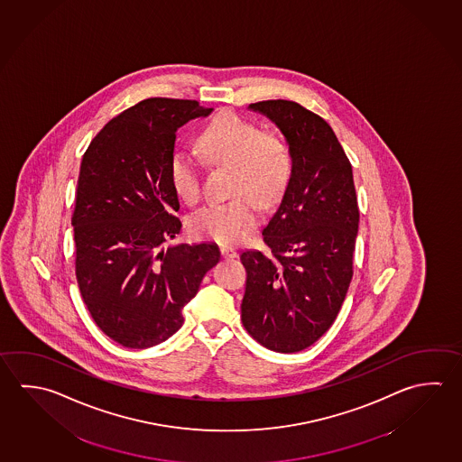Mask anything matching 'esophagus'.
Wrapping results in <instances>:
<instances>
[{
	"label": "esophagus",
	"mask_w": 462,
	"mask_h": 462,
	"mask_svg": "<svg viewBox=\"0 0 462 462\" xmlns=\"http://www.w3.org/2000/svg\"><path fill=\"white\" fill-rule=\"evenodd\" d=\"M221 255L225 257V259H235V257H237V252L233 249V247H227V245H223L221 249Z\"/></svg>",
	"instance_id": "34e87169"
}]
</instances>
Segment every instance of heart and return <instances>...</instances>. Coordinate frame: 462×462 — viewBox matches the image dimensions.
I'll return each mask as SVG.
<instances>
[{"mask_svg": "<svg viewBox=\"0 0 462 462\" xmlns=\"http://www.w3.org/2000/svg\"><path fill=\"white\" fill-rule=\"evenodd\" d=\"M197 148L203 160L233 169L231 193L225 203H208L190 219L193 233L221 244L243 241L259 221V208L275 205L291 177V152L280 136L235 112H219L203 126ZM174 192L185 203L200 199V169L189 152H177L169 162Z\"/></svg>", "mask_w": 462, "mask_h": 462, "instance_id": "obj_1", "label": "heart"}]
</instances>
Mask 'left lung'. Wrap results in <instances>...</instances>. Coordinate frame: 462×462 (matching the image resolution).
I'll list each match as a JSON object with an SVG mask.
<instances>
[{"mask_svg":"<svg viewBox=\"0 0 462 462\" xmlns=\"http://www.w3.org/2000/svg\"><path fill=\"white\" fill-rule=\"evenodd\" d=\"M291 152V177L263 227L269 251H245L244 328L278 353L308 348L328 332L353 277L360 223L352 164L334 130L298 102L262 101Z\"/></svg>","mask_w":462,"mask_h":462,"instance_id":"obj_1","label":"left lung"}]
</instances>
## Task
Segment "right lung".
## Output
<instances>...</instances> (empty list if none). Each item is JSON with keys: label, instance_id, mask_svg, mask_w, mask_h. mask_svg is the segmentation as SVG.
Masks as SVG:
<instances>
[{"label": "right lung", "instance_id": "obj_1", "mask_svg": "<svg viewBox=\"0 0 462 462\" xmlns=\"http://www.w3.org/2000/svg\"><path fill=\"white\" fill-rule=\"evenodd\" d=\"M211 110L144 99L106 124L84 152L71 218L76 280L97 328L126 348L174 336L185 304L219 262L215 243L161 249L182 227L169 179L177 128Z\"/></svg>", "mask_w": 462, "mask_h": 462}]
</instances>
